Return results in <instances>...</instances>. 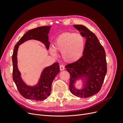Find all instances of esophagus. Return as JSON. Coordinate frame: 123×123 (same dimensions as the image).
<instances>
[{
  "mask_svg": "<svg viewBox=\"0 0 123 123\" xmlns=\"http://www.w3.org/2000/svg\"><path fill=\"white\" fill-rule=\"evenodd\" d=\"M59 67H60V70H61V71L64 70L65 69V67H64V66H63V65H60V66H59Z\"/></svg>",
  "mask_w": 123,
  "mask_h": 123,
  "instance_id": "1",
  "label": "esophagus"
}]
</instances>
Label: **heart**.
Returning a JSON list of instances; mask_svg holds the SVG:
<instances>
[{
    "label": "heart",
    "instance_id": "1",
    "mask_svg": "<svg viewBox=\"0 0 123 123\" xmlns=\"http://www.w3.org/2000/svg\"><path fill=\"white\" fill-rule=\"evenodd\" d=\"M85 40L81 35L75 33L66 32L59 35L54 43V48L50 49V54L55 57L56 52H62L64 61L72 63L82 57L85 49Z\"/></svg>",
    "mask_w": 123,
    "mask_h": 123
}]
</instances>
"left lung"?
I'll list each match as a JSON object with an SVG mask.
<instances>
[{
	"label": "left lung",
	"mask_w": 123,
	"mask_h": 123,
	"mask_svg": "<svg viewBox=\"0 0 123 123\" xmlns=\"http://www.w3.org/2000/svg\"><path fill=\"white\" fill-rule=\"evenodd\" d=\"M83 37H86L83 56L79 61L66 66L70 74L69 89L73 94L80 98H88L99 91L107 73L106 53L93 33L86 27L73 25ZM81 80L82 87H75Z\"/></svg>",
	"instance_id": "1"
}]
</instances>
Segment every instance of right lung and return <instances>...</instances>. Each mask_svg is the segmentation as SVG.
<instances>
[{
	"mask_svg": "<svg viewBox=\"0 0 123 123\" xmlns=\"http://www.w3.org/2000/svg\"><path fill=\"white\" fill-rule=\"evenodd\" d=\"M50 29L51 26H42L30 30L25 33L14 47L12 55L13 79L18 91L25 98L35 100L46 99L50 95L52 83L59 72L60 69L58 62L45 67L41 72L37 83L34 85H28L23 80L18 68L17 56L18 48L20 44L26 41L33 39L42 43L48 50L50 43L48 34Z\"/></svg>",
	"mask_w": 123,
	"mask_h": 123,
	"instance_id": "obj_1",
	"label": "right lung"
}]
</instances>
